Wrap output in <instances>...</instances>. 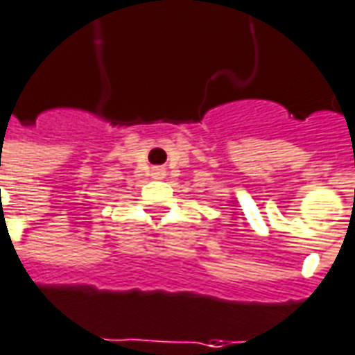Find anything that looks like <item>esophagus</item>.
Masks as SVG:
<instances>
[{
	"instance_id": "obj_1",
	"label": "esophagus",
	"mask_w": 355,
	"mask_h": 355,
	"mask_svg": "<svg viewBox=\"0 0 355 355\" xmlns=\"http://www.w3.org/2000/svg\"><path fill=\"white\" fill-rule=\"evenodd\" d=\"M153 177L163 178L165 177V171H163V168H153Z\"/></svg>"
}]
</instances>
